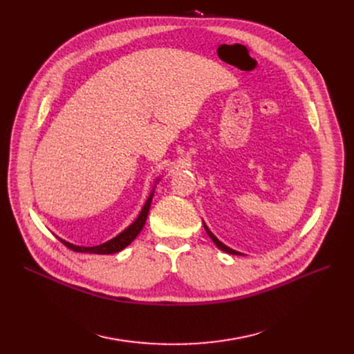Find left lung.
Segmentation results:
<instances>
[{
  "label": "left lung",
  "instance_id": "left-lung-1",
  "mask_svg": "<svg viewBox=\"0 0 354 354\" xmlns=\"http://www.w3.org/2000/svg\"><path fill=\"white\" fill-rule=\"evenodd\" d=\"M203 228H205V231H207V234L209 235V238L214 241V244L221 250V251H225V252H228V254H232V255H243V254H241V252H238V251H235V250H232V248H230V247H227L225 244H222L221 243V241L209 231V228L207 227V224H205V222H203Z\"/></svg>",
  "mask_w": 354,
  "mask_h": 354
}]
</instances>
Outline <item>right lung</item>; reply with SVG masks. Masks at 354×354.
<instances>
[{
  "label": "right lung",
  "instance_id": "1",
  "mask_svg": "<svg viewBox=\"0 0 354 354\" xmlns=\"http://www.w3.org/2000/svg\"><path fill=\"white\" fill-rule=\"evenodd\" d=\"M159 180V179H158ZM156 180V182H158ZM153 194H155V188L152 189L151 195H149L146 203L143 205L139 216L135 219V222L132 225H129L124 231H122L119 235H116L115 238H111L110 241H107V243H103L100 245H96V247H80V245H74V244H70L67 243V241L59 238L62 243L70 248L71 251H76V252H87V254H115V252H119L122 251L123 248H126L132 241L139 235V232L142 231V228L145 227V222H146V218H147V214H149V208H151V203H152V198H153Z\"/></svg>",
  "mask_w": 354,
  "mask_h": 354
}]
</instances>
